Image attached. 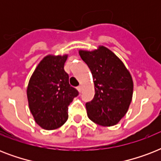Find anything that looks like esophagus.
Wrapping results in <instances>:
<instances>
[{
  "label": "esophagus",
  "mask_w": 161,
  "mask_h": 161,
  "mask_svg": "<svg viewBox=\"0 0 161 161\" xmlns=\"http://www.w3.org/2000/svg\"><path fill=\"white\" fill-rule=\"evenodd\" d=\"M77 89H78L79 93H81V92H82V89H83V87H82V86H81V85L78 86V88H77Z\"/></svg>",
  "instance_id": "1"
}]
</instances>
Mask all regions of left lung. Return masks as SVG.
<instances>
[{"label":"left lung","mask_w":161,"mask_h":161,"mask_svg":"<svg viewBox=\"0 0 161 161\" xmlns=\"http://www.w3.org/2000/svg\"><path fill=\"white\" fill-rule=\"evenodd\" d=\"M93 75L95 94L86 103L88 118L102 126L117 125L132 100L134 83L124 63L111 50L99 46L93 51L79 50Z\"/></svg>","instance_id":"1"}]
</instances>
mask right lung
Wrapping results in <instances>:
<instances>
[{
  "label": "right lung",
  "mask_w": 161,
  "mask_h": 161,
  "mask_svg": "<svg viewBox=\"0 0 161 161\" xmlns=\"http://www.w3.org/2000/svg\"><path fill=\"white\" fill-rule=\"evenodd\" d=\"M67 58V54L46 56L29 80V108L35 122L44 130H56L64 125L68 118V105L78 95L64 71Z\"/></svg>",
  "instance_id": "1"
}]
</instances>
